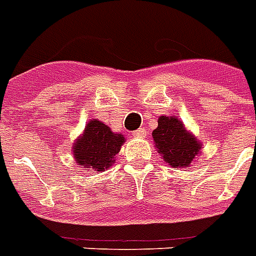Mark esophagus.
<instances>
[{"label": "esophagus", "instance_id": "esophagus-1", "mask_svg": "<svg viewBox=\"0 0 256 256\" xmlns=\"http://www.w3.org/2000/svg\"><path fill=\"white\" fill-rule=\"evenodd\" d=\"M132 135H134V138H146L147 132H146V130H144V128H139V130H135V132H134Z\"/></svg>", "mask_w": 256, "mask_h": 256}]
</instances>
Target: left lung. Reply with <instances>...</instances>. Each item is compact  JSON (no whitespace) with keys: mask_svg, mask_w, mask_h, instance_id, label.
Returning a JSON list of instances; mask_svg holds the SVG:
<instances>
[{"mask_svg":"<svg viewBox=\"0 0 256 256\" xmlns=\"http://www.w3.org/2000/svg\"><path fill=\"white\" fill-rule=\"evenodd\" d=\"M152 139L162 160L177 169L191 168L202 151V142L176 116H160Z\"/></svg>","mask_w":256,"mask_h":256,"instance_id":"8db88e82","label":"left lung"}]
</instances>
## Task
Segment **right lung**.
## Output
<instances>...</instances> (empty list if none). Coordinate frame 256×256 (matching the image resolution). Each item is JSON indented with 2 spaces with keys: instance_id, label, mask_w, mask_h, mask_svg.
I'll return each instance as SVG.
<instances>
[{
  "instance_id": "right-lung-1",
  "label": "right lung",
  "mask_w": 256,
  "mask_h": 256,
  "mask_svg": "<svg viewBox=\"0 0 256 256\" xmlns=\"http://www.w3.org/2000/svg\"><path fill=\"white\" fill-rule=\"evenodd\" d=\"M124 142L122 134L113 132L110 126L96 118L90 120L72 146L74 161L86 170L105 172L116 162V156Z\"/></svg>"
}]
</instances>
